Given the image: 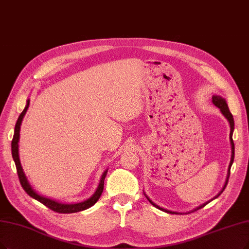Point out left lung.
I'll use <instances>...</instances> for the list:
<instances>
[{"label": "left lung", "instance_id": "obj_1", "mask_svg": "<svg viewBox=\"0 0 249 249\" xmlns=\"http://www.w3.org/2000/svg\"><path fill=\"white\" fill-rule=\"evenodd\" d=\"M213 103L217 108H220L221 112H222V113H223V115L227 118V121L229 122V124H230V128H231V130H230V143H231V150H232L231 161H230V164H229V167H228V174H227L226 183H225V185H224V187H223V189H222V191L214 197V198H216V197H218V195H221V194H222V192L225 190V188H226V186H227V184H228L229 177H230V170H231V166H232L233 161H234L235 147H234V142H233V138H232V136H233V131H234V118H233V115H232V113L230 112V110H229L228 104H227L226 100H225V99H224L223 97H221V96H217V95H213ZM144 194H145V193H144ZM145 196H146V198L148 199V201L150 202L153 206H155L156 208H158V210H160V211H162V212H165V213H177V212L168 211V210H165V208H162V207H160V206H158V205H157V204H155V203H154V202L150 199V198H149L146 194H145ZM208 202H210V201H207L206 203H204V204H202V205H200V206H198L197 208H195V210H194L193 212H196V211H198V210H200L201 207L205 206V204H207Z\"/></svg>", "mask_w": 249, "mask_h": 249}]
</instances>
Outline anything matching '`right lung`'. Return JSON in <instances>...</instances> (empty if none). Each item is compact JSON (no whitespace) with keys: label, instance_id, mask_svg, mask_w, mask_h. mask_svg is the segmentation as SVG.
<instances>
[{"label":"right lung","instance_id":"obj_1","mask_svg":"<svg viewBox=\"0 0 249 249\" xmlns=\"http://www.w3.org/2000/svg\"><path fill=\"white\" fill-rule=\"evenodd\" d=\"M29 106V100H27L26 106L23 109V111L19 115L18 119H17V123L15 125V130H14V136H13V140L11 143V150H12V157H13V160L15 162L16 165V170H17V174H18V178H19V181H20V184L23 188V190L31 196L33 197L34 199L39 201L41 203H43L44 205H46L50 210H52L56 213H77V212H82L87 210V208L93 206L97 201L99 198H100L102 192H103V188H104V180H105V177L107 174V170L103 173L102 178H101V181L100 184H99L97 190L95 192V194L87 199L86 201L83 202H79V203H74V204H66V203H61V202H58L56 200L53 199H50V198L44 197L42 195L37 194L34 189L32 188V186L29 185L27 178L24 175V172L22 170V166L20 163V159H19V154H18V142H19V133H20V125L22 123V119L23 116L25 115L26 111H27V108Z\"/></svg>","mask_w":249,"mask_h":249}]
</instances>
